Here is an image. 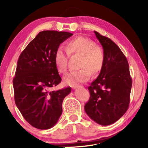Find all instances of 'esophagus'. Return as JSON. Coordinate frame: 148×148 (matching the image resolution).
<instances>
[{
	"instance_id": "34e87169",
	"label": "esophagus",
	"mask_w": 148,
	"mask_h": 148,
	"mask_svg": "<svg viewBox=\"0 0 148 148\" xmlns=\"http://www.w3.org/2000/svg\"><path fill=\"white\" fill-rule=\"evenodd\" d=\"M72 88H73V89H75V88H77V86H73V87H72Z\"/></svg>"
}]
</instances>
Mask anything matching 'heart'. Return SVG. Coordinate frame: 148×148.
Wrapping results in <instances>:
<instances>
[{
    "mask_svg": "<svg viewBox=\"0 0 148 148\" xmlns=\"http://www.w3.org/2000/svg\"><path fill=\"white\" fill-rule=\"evenodd\" d=\"M66 50L69 56H80L78 68L64 77V83L74 86L80 83L86 82L91 74L96 75L102 71L105 62V53L103 48L96 45L94 41L85 36H77L70 40L66 45ZM62 48H58L54 53V64L60 73L64 74L67 71L68 56Z\"/></svg>",
    "mask_w": 148,
    "mask_h": 148,
    "instance_id": "heart-1",
    "label": "heart"
}]
</instances>
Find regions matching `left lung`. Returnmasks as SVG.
<instances>
[{
  "mask_svg": "<svg viewBox=\"0 0 148 148\" xmlns=\"http://www.w3.org/2000/svg\"><path fill=\"white\" fill-rule=\"evenodd\" d=\"M105 53L102 71L88 87L90 97L85 111L95 122L109 125L126 112L130 102L132 79L127 58L112 40L94 31Z\"/></svg>",
  "mask_w": 148,
  "mask_h": 148,
  "instance_id": "left-lung-1",
  "label": "left lung"
}]
</instances>
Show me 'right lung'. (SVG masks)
Listing matches in <instances>:
<instances>
[{
	"label": "right lung",
	"instance_id": "right-lung-1",
	"mask_svg": "<svg viewBox=\"0 0 148 148\" xmlns=\"http://www.w3.org/2000/svg\"><path fill=\"white\" fill-rule=\"evenodd\" d=\"M73 34L47 30L40 32L20 54L13 84L16 106L28 123L48 129L62 114V103L70 87L51 91L61 82L54 53Z\"/></svg>",
	"mask_w": 148,
	"mask_h": 148
}]
</instances>
